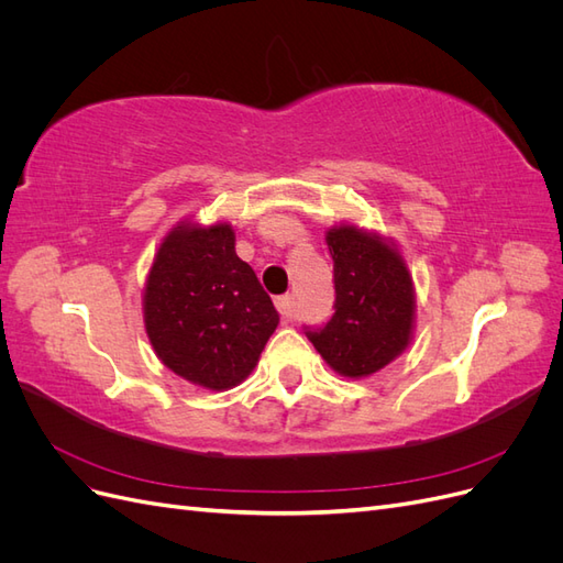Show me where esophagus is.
Instances as JSON below:
<instances>
[{
  "label": "esophagus",
  "mask_w": 563,
  "mask_h": 563,
  "mask_svg": "<svg viewBox=\"0 0 563 563\" xmlns=\"http://www.w3.org/2000/svg\"><path fill=\"white\" fill-rule=\"evenodd\" d=\"M277 310L284 319H294L296 317V308H294V298L291 296H279L277 298Z\"/></svg>",
  "instance_id": "34e87169"
}]
</instances>
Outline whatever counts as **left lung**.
I'll list each match as a JSON object with an SVG mask.
<instances>
[{
  "instance_id": "left-lung-1",
  "label": "left lung",
  "mask_w": 563,
  "mask_h": 563,
  "mask_svg": "<svg viewBox=\"0 0 563 563\" xmlns=\"http://www.w3.org/2000/svg\"><path fill=\"white\" fill-rule=\"evenodd\" d=\"M333 258V317L305 335L333 371L364 378L399 356L413 331V282L401 255L354 225L327 232Z\"/></svg>"
}]
</instances>
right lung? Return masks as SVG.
I'll return each mask as SVG.
<instances>
[{"mask_svg": "<svg viewBox=\"0 0 563 563\" xmlns=\"http://www.w3.org/2000/svg\"><path fill=\"white\" fill-rule=\"evenodd\" d=\"M143 314L162 364L207 389L240 385L279 323L255 272L236 255L228 223H180L164 236Z\"/></svg>", "mask_w": 563, "mask_h": 563, "instance_id": "1", "label": "right lung"}]
</instances>
